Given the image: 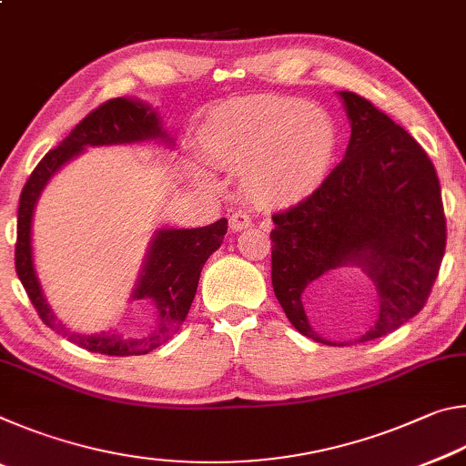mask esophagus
Returning <instances> with one entry per match:
<instances>
[{
  "label": "esophagus",
  "instance_id": "34e87169",
  "mask_svg": "<svg viewBox=\"0 0 466 466\" xmlns=\"http://www.w3.org/2000/svg\"><path fill=\"white\" fill-rule=\"evenodd\" d=\"M250 224H252V219H250V216L244 209L234 211V214L230 216V228H232L234 232L244 230V228H248Z\"/></svg>",
  "mask_w": 466,
  "mask_h": 466
}]
</instances>
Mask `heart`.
Masks as SVG:
<instances>
[{"mask_svg": "<svg viewBox=\"0 0 466 466\" xmlns=\"http://www.w3.org/2000/svg\"><path fill=\"white\" fill-rule=\"evenodd\" d=\"M211 160L244 170V185L265 201L310 195L333 167L339 136L325 110L299 100H250L228 108L201 131Z\"/></svg>", "mask_w": 466, "mask_h": 466, "instance_id": "b5f03b06", "label": "heart"}]
</instances>
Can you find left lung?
Listing matches in <instances>:
<instances>
[{
  "mask_svg": "<svg viewBox=\"0 0 466 466\" xmlns=\"http://www.w3.org/2000/svg\"><path fill=\"white\" fill-rule=\"evenodd\" d=\"M351 123L345 157L310 197L273 214L271 281L296 330L325 345L304 310V289L339 267H360L378 291L372 341L420 312L446 248L440 180L423 147L389 115L339 92Z\"/></svg>",
  "mask_w": 466,
  "mask_h": 466,
  "instance_id": "8db88e82",
  "label": "left lung"
}]
</instances>
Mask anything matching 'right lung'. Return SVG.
<instances>
[{
  "label": "right lung",
  "instance_id": "right-lung-1",
  "mask_svg": "<svg viewBox=\"0 0 466 466\" xmlns=\"http://www.w3.org/2000/svg\"><path fill=\"white\" fill-rule=\"evenodd\" d=\"M141 141H164L172 146V137L164 129L156 108L137 98H113L105 102L77 123L74 131L38 162L22 188L18 205L15 273L38 317L67 341L105 356H141L172 339L191 309L205 261L219 248L228 232L226 218L191 230L188 228L156 230L154 238L149 240L136 288L131 291V299L152 306V320L146 335L125 337L119 330L84 335L69 330L57 320L38 281L33 257V216L38 197L55 172L80 156L86 147L141 144Z\"/></svg>",
  "mask_w": 466,
  "mask_h": 466
}]
</instances>
